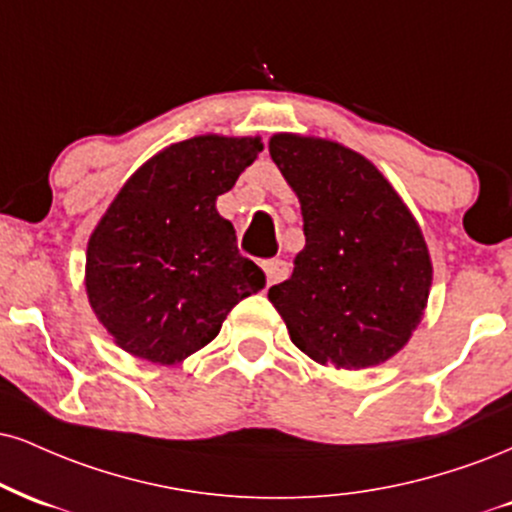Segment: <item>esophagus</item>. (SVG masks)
Wrapping results in <instances>:
<instances>
[{
    "mask_svg": "<svg viewBox=\"0 0 512 512\" xmlns=\"http://www.w3.org/2000/svg\"><path fill=\"white\" fill-rule=\"evenodd\" d=\"M262 272H264V279H267V286H272V283L288 279V262L267 260L262 262Z\"/></svg>",
    "mask_w": 512,
    "mask_h": 512,
    "instance_id": "obj_1",
    "label": "esophagus"
}]
</instances>
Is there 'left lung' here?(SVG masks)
Returning a JSON list of instances; mask_svg holds the SVG:
<instances>
[{
	"label": "left lung",
	"instance_id": "obj_1",
	"mask_svg": "<svg viewBox=\"0 0 512 512\" xmlns=\"http://www.w3.org/2000/svg\"><path fill=\"white\" fill-rule=\"evenodd\" d=\"M269 155L300 200L305 248L269 288L288 336L324 367L365 369L408 346L432 288L420 224L360 152L274 133Z\"/></svg>",
	"mask_w": 512,
	"mask_h": 512
}]
</instances>
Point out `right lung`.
Wrapping results in <instances>:
<instances>
[{
    "mask_svg": "<svg viewBox=\"0 0 512 512\" xmlns=\"http://www.w3.org/2000/svg\"><path fill=\"white\" fill-rule=\"evenodd\" d=\"M252 135L181 140L133 171L90 233L88 303L128 355L178 365L205 348L240 300L264 286L238 252L217 197L262 152Z\"/></svg>",
    "mask_w": 512,
    "mask_h": 512,
    "instance_id": "obj_1",
    "label": "right lung"
}]
</instances>
